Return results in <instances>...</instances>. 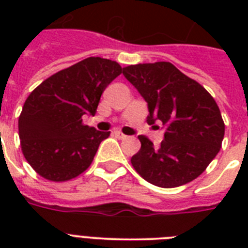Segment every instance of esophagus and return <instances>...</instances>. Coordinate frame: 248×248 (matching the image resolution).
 I'll return each mask as SVG.
<instances>
[{"instance_id":"1","label":"esophagus","mask_w":248,"mask_h":248,"mask_svg":"<svg viewBox=\"0 0 248 248\" xmlns=\"http://www.w3.org/2000/svg\"><path fill=\"white\" fill-rule=\"evenodd\" d=\"M114 135H116L118 139H124V138H126V135H124V132L118 131V130H116V131H114Z\"/></svg>"}]
</instances>
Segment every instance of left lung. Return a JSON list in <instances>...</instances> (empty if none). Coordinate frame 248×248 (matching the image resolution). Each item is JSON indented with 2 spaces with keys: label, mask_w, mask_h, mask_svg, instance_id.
Wrapping results in <instances>:
<instances>
[{
  "label": "left lung",
  "mask_w": 248,
  "mask_h": 248,
  "mask_svg": "<svg viewBox=\"0 0 248 248\" xmlns=\"http://www.w3.org/2000/svg\"><path fill=\"white\" fill-rule=\"evenodd\" d=\"M149 108L148 124L161 121L165 139L158 148L140 135L131 165L144 180L175 188L197 179L219 153L225 132L215 99L203 86L169 62L124 68Z\"/></svg>",
  "instance_id": "8db88e82"
}]
</instances>
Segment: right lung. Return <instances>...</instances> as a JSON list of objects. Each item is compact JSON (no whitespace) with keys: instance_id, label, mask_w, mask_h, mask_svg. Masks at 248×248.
Segmentation results:
<instances>
[{"instance_id":"obj_1","label":"right lung","mask_w":248,"mask_h":248,"mask_svg":"<svg viewBox=\"0 0 248 248\" xmlns=\"http://www.w3.org/2000/svg\"><path fill=\"white\" fill-rule=\"evenodd\" d=\"M122 73L117 62L91 56L56 72L27 97L19 138L27 162L48 181H68L89 169L110 131L83 124L95 114L105 87Z\"/></svg>"}]
</instances>
